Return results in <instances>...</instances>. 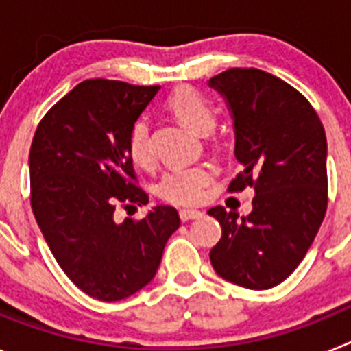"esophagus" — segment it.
Segmentation results:
<instances>
[{"label": "esophagus", "mask_w": 351, "mask_h": 351, "mask_svg": "<svg viewBox=\"0 0 351 351\" xmlns=\"http://www.w3.org/2000/svg\"><path fill=\"white\" fill-rule=\"evenodd\" d=\"M179 216H181L182 221H190V219H197V218H202L204 213H200V210H191V209H182L181 213H179Z\"/></svg>", "instance_id": "esophagus-1"}]
</instances>
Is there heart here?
I'll return each mask as SVG.
<instances>
[{
	"mask_svg": "<svg viewBox=\"0 0 351 351\" xmlns=\"http://www.w3.org/2000/svg\"><path fill=\"white\" fill-rule=\"evenodd\" d=\"M169 108L182 125L207 135L216 126V116L207 100L193 88H179L170 95ZM128 154L132 161L141 169H151L154 165V145L151 125L145 117H138L128 133ZM214 181V172L207 165L182 167L173 169L160 181V195L163 200L173 206L191 207L202 204L207 190Z\"/></svg>",
	"mask_w": 351,
	"mask_h": 351,
	"instance_id": "obj_1",
	"label": "heart"
}]
</instances>
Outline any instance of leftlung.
<instances>
[{"label": "left lung", "mask_w": 351, "mask_h": 351, "mask_svg": "<svg viewBox=\"0 0 351 351\" xmlns=\"http://www.w3.org/2000/svg\"><path fill=\"white\" fill-rule=\"evenodd\" d=\"M234 119L243 172L228 190L255 188L253 210H207L221 225L210 263L223 280L250 290L280 285L308 253L327 210V138L320 117L290 84L256 68L209 79Z\"/></svg>", "instance_id": "obj_1"}]
</instances>
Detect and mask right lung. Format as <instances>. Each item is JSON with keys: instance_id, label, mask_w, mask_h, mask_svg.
Wrapping results in <instances>:
<instances>
[{"instance_id": "add662e5", "label": "right lung", "mask_w": 351, "mask_h": 351, "mask_svg": "<svg viewBox=\"0 0 351 351\" xmlns=\"http://www.w3.org/2000/svg\"><path fill=\"white\" fill-rule=\"evenodd\" d=\"M160 86L91 79L40 121L29 151L31 209L56 262L84 293L104 302L133 295L153 280L178 210L156 206L138 221L116 207L145 206L128 154L132 125Z\"/></svg>"}]
</instances>
